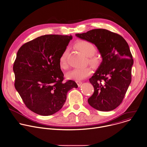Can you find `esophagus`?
Here are the masks:
<instances>
[{
    "label": "esophagus",
    "mask_w": 147,
    "mask_h": 147,
    "mask_svg": "<svg viewBox=\"0 0 147 147\" xmlns=\"http://www.w3.org/2000/svg\"><path fill=\"white\" fill-rule=\"evenodd\" d=\"M76 83L77 84V85H78V86H80L81 85V84H82V82H81V81H76Z\"/></svg>",
    "instance_id": "obj_1"
}]
</instances>
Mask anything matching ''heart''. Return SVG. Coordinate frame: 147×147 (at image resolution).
<instances>
[{"instance_id": "heart-1", "label": "heart", "mask_w": 147, "mask_h": 147, "mask_svg": "<svg viewBox=\"0 0 147 147\" xmlns=\"http://www.w3.org/2000/svg\"><path fill=\"white\" fill-rule=\"evenodd\" d=\"M75 47L81 51L86 57H89L88 61L92 65H97L99 63V59L93 55L96 53V47L91 42L81 40L75 44ZM59 65L61 69H66L67 67V52L64 51L59 59ZM91 73V70L89 67L81 69H75L66 74V77L70 80L80 81L87 77Z\"/></svg>"}]
</instances>
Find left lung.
<instances>
[{"instance_id":"obj_1","label":"left lung","mask_w":147,"mask_h":147,"mask_svg":"<svg viewBox=\"0 0 147 147\" xmlns=\"http://www.w3.org/2000/svg\"><path fill=\"white\" fill-rule=\"evenodd\" d=\"M76 36L95 45L102 58L89 79L94 92L88 100V103L100 111L116 109L122 102L131 82L134 59L128 43L121 35L102 28Z\"/></svg>"}]
</instances>
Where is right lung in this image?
Returning a JSON list of instances; mask_svg holds the SVG:
<instances>
[{
	"mask_svg": "<svg viewBox=\"0 0 147 147\" xmlns=\"http://www.w3.org/2000/svg\"><path fill=\"white\" fill-rule=\"evenodd\" d=\"M72 36L45 35L22 45L13 66L15 88L26 106L41 116H50L64 105L75 81L63 82L59 59Z\"/></svg>",
	"mask_w": 147,
	"mask_h": 147,
	"instance_id": "obj_1",
	"label": "right lung"
}]
</instances>
